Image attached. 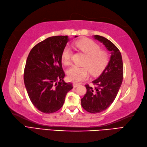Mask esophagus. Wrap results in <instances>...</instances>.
Returning a JSON list of instances; mask_svg holds the SVG:
<instances>
[{
	"label": "esophagus",
	"mask_w": 147,
	"mask_h": 147,
	"mask_svg": "<svg viewBox=\"0 0 147 147\" xmlns=\"http://www.w3.org/2000/svg\"><path fill=\"white\" fill-rule=\"evenodd\" d=\"M80 84H77V83H73V87L74 88H77V86H79Z\"/></svg>",
	"instance_id": "esophagus-1"
}]
</instances>
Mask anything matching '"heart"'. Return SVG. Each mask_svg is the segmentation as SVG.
<instances>
[{
    "mask_svg": "<svg viewBox=\"0 0 147 147\" xmlns=\"http://www.w3.org/2000/svg\"><path fill=\"white\" fill-rule=\"evenodd\" d=\"M75 45L87 56L83 65L80 67L73 66L67 71V76L70 81L79 82L86 79L89 76V70L92 75H98L105 68L109 63V54L101 50L99 45L93 40L84 39L77 41ZM72 52L69 47H65L62 52L61 61L65 65L71 63Z\"/></svg>",
    "mask_w": 147,
    "mask_h": 147,
    "instance_id": "b5f03b06",
    "label": "heart"
}]
</instances>
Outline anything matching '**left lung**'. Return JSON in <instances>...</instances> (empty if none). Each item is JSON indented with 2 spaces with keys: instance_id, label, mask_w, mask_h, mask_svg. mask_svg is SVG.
<instances>
[{
  "instance_id": "obj_1",
  "label": "left lung",
  "mask_w": 147,
  "mask_h": 147,
  "mask_svg": "<svg viewBox=\"0 0 147 147\" xmlns=\"http://www.w3.org/2000/svg\"><path fill=\"white\" fill-rule=\"evenodd\" d=\"M94 38L111 52L110 61L103 72L92 81L94 88L86 85L87 92L81 99V105L87 112L97 113L107 109L114 101L123 79L121 53L111 41L100 35Z\"/></svg>"
}]
</instances>
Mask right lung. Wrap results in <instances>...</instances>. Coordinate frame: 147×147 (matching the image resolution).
Segmentation results:
<instances>
[{
    "mask_svg": "<svg viewBox=\"0 0 147 147\" xmlns=\"http://www.w3.org/2000/svg\"><path fill=\"white\" fill-rule=\"evenodd\" d=\"M75 37H77L76 36ZM68 36H53L36 44L30 52L24 70V82L33 105L44 113L62 107L72 84L66 83L61 65Z\"/></svg>",
    "mask_w": 147,
    "mask_h": 147,
    "instance_id": "right-lung-1",
    "label": "right lung"
}]
</instances>
